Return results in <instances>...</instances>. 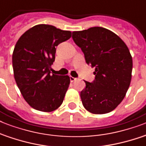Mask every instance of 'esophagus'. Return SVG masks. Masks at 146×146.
Listing matches in <instances>:
<instances>
[{"instance_id":"esophagus-1","label":"esophagus","mask_w":146,"mask_h":146,"mask_svg":"<svg viewBox=\"0 0 146 146\" xmlns=\"http://www.w3.org/2000/svg\"><path fill=\"white\" fill-rule=\"evenodd\" d=\"M70 82H73L77 80V78H74V77H73V76H70Z\"/></svg>"}]
</instances>
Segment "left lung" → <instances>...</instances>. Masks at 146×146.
I'll use <instances>...</instances> for the list:
<instances>
[{
  "instance_id": "left-lung-1",
  "label": "left lung",
  "mask_w": 146,
  "mask_h": 146,
  "mask_svg": "<svg viewBox=\"0 0 146 146\" xmlns=\"http://www.w3.org/2000/svg\"><path fill=\"white\" fill-rule=\"evenodd\" d=\"M72 38L87 64L95 68V80L85 81L86 88L80 93L83 106L95 114L111 112L124 98L131 82L129 48L118 35L103 27L73 32Z\"/></svg>"
}]
</instances>
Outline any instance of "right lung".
<instances>
[{
  "label": "right lung",
  "instance_id": "1",
  "mask_svg": "<svg viewBox=\"0 0 146 146\" xmlns=\"http://www.w3.org/2000/svg\"><path fill=\"white\" fill-rule=\"evenodd\" d=\"M71 37L70 31L39 24L23 33L13 52L15 81L26 102L35 110L51 112L64 101L69 76L50 74L56 47Z\"/></svg>",
  "mask_w": 146,
  "mask_h": 146
}]
</instances>
